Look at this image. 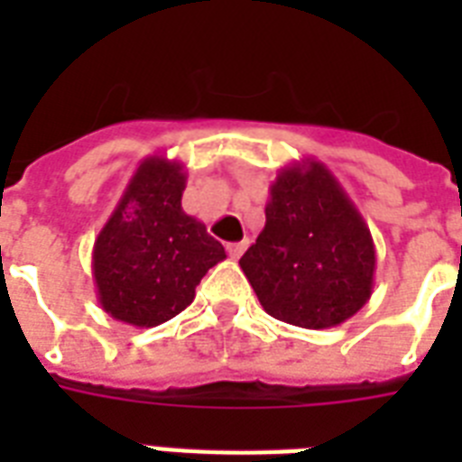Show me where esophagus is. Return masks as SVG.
<instances>
[{
  "label": "esophagus",
  "mask_w": 462,
  "mask_h": 462,
  "mask_svg": "<svg viewBox=\"0 0 462 462\" xmlns=\"http://www.w3.org/2000/svg\"><path fill=\"white\" fill-rule=\"evenodd\" d=\"M225 249H227V256H230V259H239V256L245 254L246 242L245 239H242V242H230V245L225 246Z\"/></svg>",
  "instance_id": "obj_1"
}]
</instances>
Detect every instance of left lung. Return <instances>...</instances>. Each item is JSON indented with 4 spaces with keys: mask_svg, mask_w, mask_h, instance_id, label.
I'll return each instance as SVG.
<instances>
[{
    "mask_svg": "<svg viewBox=\"0 0 462 462\" xmlns=\"http://www.w3.org/2000/svg\"><path fill=\"white\" fill-rule=\"evenodd\" d=\"M261 307L300 328H333L372 297L376 249L365 217L319 160L282 167L266 225L239 259Z\"/></svg>",
    "mask_w": 462,
    "mask_h": 462,
    "instance_id": "1",
    "label": "left lung"
}]
</instances>
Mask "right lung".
I'll return each instance as SVG.
<instances>
[{"label":"right lung","instance_id":"1","mask_svg":"<svg viewBox=\"0 0 462 462\" xmlns=\"http://www.w3.org/2000/svg\"><path fill=\"white\" fill-rule=\"evenodd\" d=\"M184 187L180 160L148 155L103 225L93 245V281L112 319L136 328L170 321L225 259L223 245L181 208Z\"/></svg>","mask_w":462,"mask_h":462}]
</instances>
